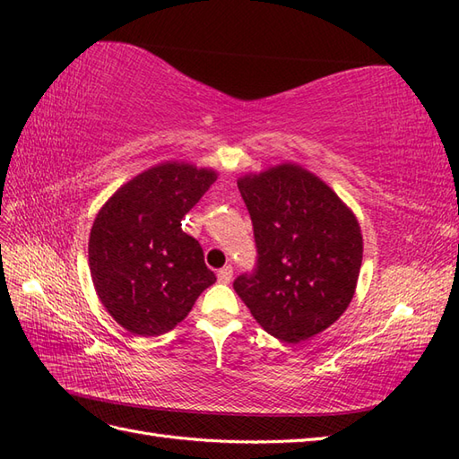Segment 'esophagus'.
Wrapping results in <instances>:
<instances>
[{
  "label": "esophagus",
  "mask_w": 459,
  "mask_h": 459,
  "mask_svg": "<svg viewBox=\"0 0 459 459\" xmlns=\"http://www.w3.org/2000/svg\"><path fill=\"white\" fill-rule=\"evenodd\" d=\"M217 278H219L221 284H229V281L232 280V266H230V264H229V266H222V268L219 270Z\"/></svg>",
  "instance_id": "34e87169"
}]
</instances>
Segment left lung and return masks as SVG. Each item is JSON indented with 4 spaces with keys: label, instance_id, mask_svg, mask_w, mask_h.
<instances>
[{
    "label": "left lung",
    "instance_id": "obj_1",
    "mask_svg": "<svg viewBox=\"0 0 459 459\" xmlns=\"http://www.w3.org/2000/svg\"><path fill=\"white\" fill-rule=\"evenodd\" d=\"M256 242V266L232 288L258 324L286 343L317 335L355 294L359 222L316 175L284 163L238 181Z\"/></svg>",
    "mask_w": 459,
    "mask_h": 459
}]
</instances>
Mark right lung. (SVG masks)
Instances as JSON below:
<instances>
[{
	"label": "right lung",
	"instance_id": "obj_1",
	"mask_svg": "<svg viewBox=\"0 0 459 459\" xmlns=\"http://www.w3.org/2000/svg\"><path fill=\"white\" fill-rule=\"evenodd\" d=\"M214 179L211 169L161 163L116 191L96 217L91 276L104 307L130 333H168L217 281L199 240L181 229Z\"/></svg>",
	"mask_w": 459,
	"mask_h": 459
}]
</instances>
